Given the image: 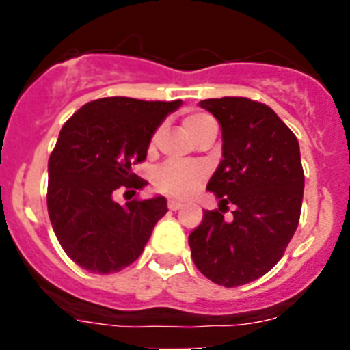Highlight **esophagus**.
I'll use <instances>...</instances> for the list:
<instances>
[{"label": "esophagus", "instance_id": "esophagus-1", "mask_svg": "<svg viewBox=\"0 0 350 350\" xmlns=\"http://www.w3.org/2000/svg\"><path fill=\"white\" fill-rule=\"evenodd\" d=\"M182 203L180 202H177V200H168V208L170 210H178V208H182Z\"/></svg>", "mask_w": 350, "mask_h": 350}]
</instances>
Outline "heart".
I'll return each mask as SVG.
<instances>
[{"label":"heart","mask_w":350,"mask_h":350,"mask_svg":"<svg viewBox=\"0 0 350 350\" xmlns=\"http://www.w3.org/2000/svg\"><path fill=\"white\" fill-rule=\"evenodd\" d=\"M184 128L194 142L208 129L217 128L215 120L205 112H189L184 116ZM156 140V137H154ZM152 140V142H154ZM206 172L200 165H180V163H165L154 172V187L159 193L173 198H187L203 184Z\"/></svg>","instance_id":"1"}]
</instances>
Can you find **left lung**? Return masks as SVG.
I'll return each instance as SVG.
<instances>
[{
	"label": "left lung",
	"instance_id": "obj_1",
	"mask_svg": "<svg viewBox=\"0 0 350 350\" xmlns=\"http://www.w3.org/2000/svg\"><path fill=\"white\" fill-rule=\"evenodd\" d=\"M200 105L222 128V161L206 185L221 203L205 210L189 234L191 256L206 279L238 287L268 273L298 228L305 185L299 145L268 105L230 96ZM230 206L234 219L226 221Z\"/></svg>",
	"mask_w": 350,
	"mask_h": 350
}]
</instances>
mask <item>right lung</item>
I'll list each match as a JSON object with an SVG mask.
<instances>
[{"mask_svg":"<svg viewBox=\"0 0 350 350\" xmlns=\"http://www.w3.org/2000/svg\"><path fill=\"white\" fill-rule=\"evenodd\" d=\"M180 103L100 98L61 128L49 157V217L68 258L83 270L112 273L129 267L168 212L163 196L129 198L120 205L113 193L124 187L135 194L147 184L131 168L144 163L154 131Z\"/></svg>","mask_w":350,"mask_h":350,"instance_id":"add662e5","label":"right lung"}]
</instances>
